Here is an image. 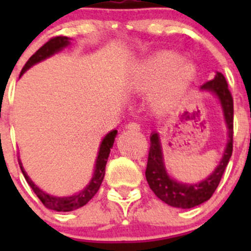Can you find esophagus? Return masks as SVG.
<instances>
[{"instance_id": "34e87169", "label": "esophagus", "mask_w": 251, "mask_h": 251, "mask_svg": "<svg viewBox=\"0 0 251 251\" xmlns=\"http://www.w3.org/2000/svg\"><path fill=\"white\" fill-rule=\"evenodd\" d=\"M126 128H127V130H130V132H138L141 129V126L138 123H136V122H130V123L127 124Z\"/></svg>"}]
</instances>
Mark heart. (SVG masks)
<instances>
[{
  "instance_id": "1",
  "label": "heart",
  "mask_w": 251,
  "mask_h": 251,
  "mask_svg": "<svg viewBox=\"0 0 251 251\" xmlns=\"http://www.w3.org/2000/svg\"><path fill=\"white\" fill-rule=\"evenodd\" d=\"M196 75L194 63L183 61L176 52L161 51L143 61L132 84L137 92H148L161 84L152 97V106L156 112L165 113L176 104Z\"/></svg>"
}]
</instances>
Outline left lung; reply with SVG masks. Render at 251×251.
<instances>
[{
  "mask_svg": "<svg viewBox=\"0 0 251 251\" xmlns=\"http://www.w3.org/2000/svg\"><path fill=\"white\" fill-rule=\"evenodd\" d=\"M201 90L214 93L217 99L220 100L224 118L227 126V137H229L220 163L207 178L199 183H192V185L177 182L176 179L171 178L167 175L165 163H163V154H162V146L158 133L153 132L151 134V147L150 153H148L147 168H146V178H147L151 190L154 192L159 200L174 207L191 208L207 201L214 195L215 190L220 183L224 171L232 154L234 101H232L231 93L227 88L225 76L221 73H216L212 80L201 85Z\"/></svg>",
  "mask_w": 251,
  "mask_h": 251,
  "instance_id": "1",
  "label": "left lung"
}]
</instances>
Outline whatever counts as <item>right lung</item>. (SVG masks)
<instances>
[{"label":"right lung","mask_w":251,"mask_h":251,"mask_svg":"<svg viewBox=\"0 0 251 251\" xmlns=\"http://www.w3.org/2000/svg\"><path fill=\"white\" fill-rule=\"evenodd\" d=\"M69 44H70V41H69V37L66 36H56L49 40L48 43L44 44V45L27 60V63H26L25 66L22 68L20 76H21L27 69H30L31 66L40 63V61H43V60L48 59L51 55L56 54L60 50H63L64 48H66ZM117 133L118 132L114 129L104 137L103 141H101L100 143V147H99L98 157H97V161H95L94 175H93L92 179H90L89 185L86 186L84 190H81L79 194H75L73 195V196L56 197L51 196V195H48L46 192H44L41 188L37 187V186L31 181V178L27 176V174H26L24 167H22L21 161H19L20 168H21L22 174H24V177H25V179L27 181L30 187L32 188V191L36 194V196L39 197L40 201L44 203L45 207L50 208V210H55V211H73V210H76V208L86 205V203L92 200L93 197H94V195L98 192L101 182H103L104 175H105L106 161H108V157H109L110 148L113 147V143H114V139L115 137H117Z\"/></svg>","instance_id":"1"}]
</instances>
